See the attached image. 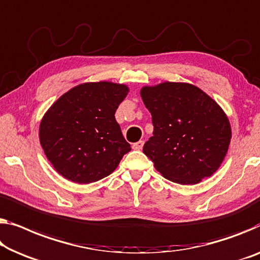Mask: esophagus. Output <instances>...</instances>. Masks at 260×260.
Instances as JSON below:
<instances>
[{
    "instance_id": "1",
    "label": "esophagus",
    "mask_w": 260,
    "mask_h": 260,
    "mask_svg": "<svg viewBox=\"0 0 260 260\" xmlns=\"http://www.w3.org/2000/svg\"><path fill=\"white\" fill-rule=\"evenodd\" d=\"M143 142L142 140H140V141H138V142H135V143H133V149H135V150H140V149H142V147H143Z\"/></svg>"
}]
</instances>
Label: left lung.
Masks as SVG:
<instances>
[{
	"instance_id": "obj_1",
	"label": "left lung",
	"mask_w": 260,
	"mask_h": 260,
	"mask_svg": "<svg viewBox=\"0 0 260 260\" xmlns=\"http://www.w3.org/2000/svg\"><path fill=\"white\" fill-rule=\"evenodd\" d=\"M140 95L154 126L143 153L155 169L180 184L200 183L216 173L231 140V126L222 107L188 83L143 86Z\"/></svg>"
}]
</instances>
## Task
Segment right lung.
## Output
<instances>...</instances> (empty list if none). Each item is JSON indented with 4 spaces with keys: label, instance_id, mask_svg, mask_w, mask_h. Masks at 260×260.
I'll list each match as a JSON object with an SVG mask.
<instances>
[{
    "label": "right lung",
    "instance_id": "1",
    "mask_svg": "<svg viewBox=\"0 0 260 260\" xmlns=\"http://www.w3.org/2000/svg\"><path fill=\"white\" fill-rule=\"evenodd\" d=\"M128 92L127 85L112 81L79 84L45 112L40 142L59 175L87 184L117 169L131 150L114 117Z\"/></svg>",
    "mask_w": 260,
    "mask_h": 260
}]
</instances>
